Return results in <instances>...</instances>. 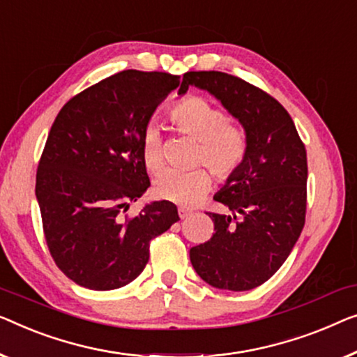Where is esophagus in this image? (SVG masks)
I'll return each instance as SVG.
<instances>
[{
    "instance_id": "obj_1",
    "label": "esophagus",
    "mask_w": 357,
    "mask_h": 357,
    "mask_svg": "<svg viewBox=\"0 0 357 357\" xmlns=\"http://www.w3.org/2000/svg\"><path fill=\"white\" fill-rule=\"evenodd\" d=\"M178 215H180V219H187L188 215H191V211L187 209V208H180L178 209Z\"/></svg>"
}]
</instances>
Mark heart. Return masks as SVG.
<instances>
[{
    "label": "heart",
    "mask_w": 357,
    "mask_h": 357,
    "mask_svg": "<svg viewBox=\"0 0 357 357\" xmlns=\"http://www.w3.org/2000/svg\"><path fill=\"white\" fill-rule=\"evenodd\" d=\"M169 119L174 130L198 140L193 164L204 166L215 178L229 180L240 172L248 156V137L240 123L204 96L190 95L170 107ZM140 154L144 169L156 175L164 166L162 138L154 126L144 128ZM211 174L203 167L190 172L167 170L154 182L153 195L180 206H193L211 188Z\"/></svg>",
    "instance_id": "1"
}]
</instances>
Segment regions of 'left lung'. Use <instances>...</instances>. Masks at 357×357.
<instances>
[{
    "mask_svg": "<svg viewBox=\"0 0 357 357\" xmlns=\"http://www.w3.org/2000/svg\"><path fill=\"white\" fill-rule=\"evenodd\" d=\"M190 85L214 95L248 137L245 164L214 196L227 214L208 213L215 231L191 248V266L220 290H252L282 267L301 235L307 201L306 148L285 107L240 77L187 72L178 95Z\"/></svg>",
    "mask_w": 357,
    "mask_h": 357,
    "instance_id": "1",
    "label": "left lung"
}]
</instances>
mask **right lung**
I'll return each mask as SVG.
<instances>
[{
    "instance_id": "add662e5",
    "label": "right lung",
    "mask_w": 357,
    "mask_h": 357,
    "mask_svg": "<svg viewBox=\"0 0 357 357\" xmlns=\"http://www.w3.org/2000/svg\"><path fill=\"white\" fill-rule=\"evenodd\" d=\"M178 79L122 70L70 98L54 119L35 195L50 255L77 285L105 291L135 280L149 243L180 219L170 201L127 214L149 187L142 135Z\"/></svg>"
}]
</instances>
